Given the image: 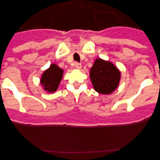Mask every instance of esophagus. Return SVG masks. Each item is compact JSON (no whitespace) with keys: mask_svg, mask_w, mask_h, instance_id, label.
Wrapping results in <instances>:
<instances>
[{"mask_svg":"<svg viewBox=\"0 0 160 160\" xmlns=\"http://www.w3.org/2000/svg\"><path fill=\"white\" fill-rule=\"evenodd\" d=\"M82 67V65L80 63H79V62H76L75 63V68L77 69V70H80Z\"/></svg>","mask_w":160,"mask_h":160,"instance_id":"obj_1","label":"esophagus"}]
</instances>
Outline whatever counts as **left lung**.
I'll return each instance as SVG.
<instances>
[{
	"mask_svg": "<svg viewBox=\"0 0 160 160\" xmlns=\"http://www.w3.org/2000/svg\"><path fill=\"white\" fill-rule=\"evenodd\" d=\"M93 88L102 94H109L118 87L121 72L109 61L97 59L90 71Z\"/></svg>",
	"mask_w": 160,
	"mask_h": 160,
	"instance_id": "1",
	"label": "left lung"
}]
</instances>
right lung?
Listing matches in <instances>:
<instances>
[{
	"mask_svg": "<svg viewBox=\"0 0 160 160\" xmlns=\"http://www.w3.org/2000/svg\"><path fill=\"white\" fill-rule=\"evenodd\" d=\"M63 70L57 65L52 63L49 68L44 71L40 80L43 89L49 93L56 91L59 83L62 80Z\"/></svg>",
	"mask_w": 160,
	"mask_h": 160,
	"instance_id": "right-lung-1",
	"label": "right lung"
}]
</instances>
